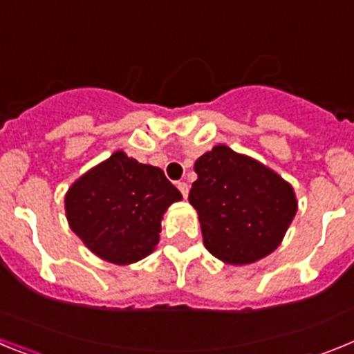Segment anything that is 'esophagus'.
Masks as SVG:
<instances>
[{"label":"esophagus","instance_id":"34e87169","mask_svg":"<svg viewBox=\"0 0 354 354\" xmlns=\"http://www.w3.org/2000/svg\"><path fill=\"white\" fill-rule=\"evenodd\" d=\"M177 187H179V192L183 193V196L186 198L187 193H189V187H187L186 183H177Z\"/></svg>","mask_w":354,"mask_h":354}]
</instances>
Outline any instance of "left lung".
<instances>
[{"label": "left lung", "instance_id": "8db88e82", "mask_svg": "<svg viewBox=\"0 0 354 354\" xmlns=\"http://www.w3.org/2000/svg\"><path fill=\"white\" fill-rule=\"evenodd\" d=\"M189 192L204 245L227 264L270 255L296 214L292 187L259 161L218 145L196 159Z\"/></svg>", "mask_w": 354, "mask_h": 354}]
</instances>
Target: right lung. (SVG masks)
I'll use <instances>...</instances> for the list:
<instances>
[{
    "instance_id": "add662e5",
    "label": "right lung",
    "mask_w": 354,
    "mask_h": 354,
    "mask_svg": "<svg viewBox=\"0 0 354 354\" xmlns=\"http://www.w3.org/2000/svg\"><path fill=\"white\" fill-rule=\"evenodd\" d=\"M180 198L161 168L115 152L72 184L65 211L72 230L97 257L131 264L154 250L162 212Z\"/></svg>"
}]
</instances>
